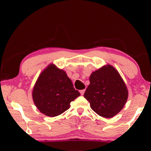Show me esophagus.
Here are the masks:
<instances>
[{
	"instance_id": "obj_1",
	"label": "esophagus",
	"mask_w": 151,
	"mask_h": 151,
	"mask_svg": "<svg viewBox=\"0 0 151 151\" xmlns=\"http://www.w3.org/2000/svg\"><path fill=\"white\" fill-rule=\"evenodd\" d=\"M85 89H83V90H81L80 93H81V95H83L84 93H85Z\"/></svg>"
}]
</instances>
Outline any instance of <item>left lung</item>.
<instances>
[{
	"mask_svg": "<svg viewBox=\"0 0 151 151\" xmlns=\"http://www.w3.org/2000/svg\"><path fill=\"white\" fill-rule=\"evenodd\" d=\"M84 96L99 116L112 118L123 109L129 92L116 68L106 65L91 73Z\"/></svg>",
	"mask_w": 151,
	"mask_h": 151,
	"instance_id": "obj_1",
	"label": "left lung"
}]
</instances>
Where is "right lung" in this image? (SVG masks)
<instances>
[{
    "label": "right lung",
    "instance_id": "1",
    "mask_svg": "<svg viewBox=\"0 0 151 151\" xmlns=\"http://www.w3.org/2000/svg\"><path fill=\"white\" fill-rule=\"evenodd\" d=\"M80 95L65 71L52 63L40 74L32 93L35 106L49 117L63 113L70 108V102Z\"/></svg>",
    "mask_w": 151,
    "mask_h": 151
}]
</instances>
